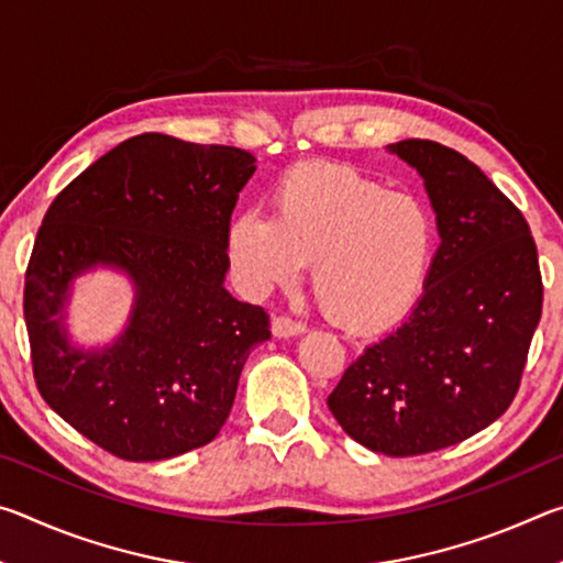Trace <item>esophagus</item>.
Here are the masks:
<instances>
[{"label": "esophagus", "mask_w": 563, "mask_h": 563, "mask_svg": "<svg viewBox=\"0 0 563 563\" xmlns=\"http://www.w3.org/2000/svg\"><path fill=\"white\" fill-rule=\"evenodd\" d=\"M271 330H273L275 338H295V335H302L305 325H302V322H298V320H292V318L278 316V318H273Z\"/></svg>", "instance_id": "esophagus-1"}]
</instances>
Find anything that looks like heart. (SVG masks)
Masks as SVG:
<instances>
[{"instance_id":"1","label":"heart","mask_w":563,"mask_h":563,"mask_svg":"<svg viewBox=\"0 0 563 563\" xmlns=\"http://www.w3.org/2000/svg\"><path fill=\"white\" fill-rule=\"evenodd\" d=\"M273 218L245 208L228 223V255L247 290L290 285L310 263L320 308L350 330L402 320L430 280L437 221L417 194L355 168L300 164L278 178Z\"/></svg>"}]
</instances>
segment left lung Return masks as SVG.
Wrapping results in <instances>:
<instances>
[{"label":"left lung","instance_id":"obj_1","mask_svg":"<svg viewBox=\"0 0 563 563\" xmlns=\"http://www.w3.org/2000/svg\"><path fill=\"white\" fill-rule=\"evenodd\" d=\"M387 151L422 176L440 247L409 318L352 362L328 407L367 450L412 456L470 440L507 412L544 288L527 221L479 166L424 139Z\"/></svg>","mask_w":563,"mask_h":563}]
</instances>
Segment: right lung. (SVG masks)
<instances>
[{"label":"right lung","mask_w":563,"mask_h":563,"mask_svg":"<svg viewBox=\"0 0 563 563\" xmlns=\"http://www.w3.org/2000/svg\"><path fill=\"white\" fill-rule=\"evenodd\" d=\"M255 158L166 133L123 141L46 211L24 283L34 379L76 432L129 462L203 446L231 415L251 350L271 340L258 305L225 290L228 223ZM132 283L128 325L76 346L73 283L93 269Z\"/></svg>","instance_id":"obj_1"}]
</instances>
